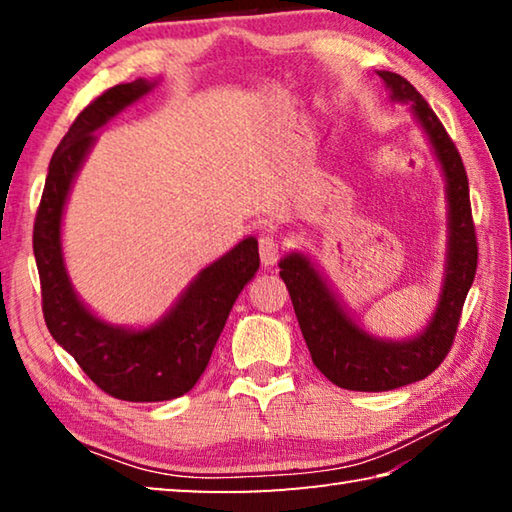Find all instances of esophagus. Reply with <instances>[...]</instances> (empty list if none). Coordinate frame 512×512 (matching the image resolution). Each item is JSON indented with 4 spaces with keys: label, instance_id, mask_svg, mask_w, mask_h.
<instances>
[{
    "label": "esophagus",
    "instance_id": "1",
    "mask_svg": "<svg viewBox=\"0 0 512 512\" xmlns=\"http://www.w3.org/2000/svg\"><path fill=\"white\" fill-rule=\"evenodd\" d=\"M277 255H280V246L271 235L259 237V257H262L264 266H273L277 262Z\"/></svg>",
    "mask_w": 512,
    "mask_h": 512
}]
</instances>
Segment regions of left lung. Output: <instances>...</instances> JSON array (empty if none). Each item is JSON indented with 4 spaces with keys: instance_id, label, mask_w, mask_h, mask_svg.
I'll list each match as a JSON object with an SVG mask.
<instances>
[{
    "instance_id": "1",
    "label": "left lung",
    "mask_w": 512,
    "mask_h": 512,
    "mask_svg": "<svg viewBox=\"0 0 512 512\" xmlns=\"http://www.w3.org/2000/svg\"><path fill=\"white\" fill-rule=\"evenodd\" d=\"M377 74L391 92V101L411 103L413 117L427 135L445 178L447 259L436 311L411 339H379L352 318L348 307L329 287L327 277L320 273L309 255L291 250L280 259V277L289 289L314 366L332 384L366 393L393 391L413 384L440 366L454 343L458 318L474 282L476 259H479L470 185L454 142L449 140L429 103L409 81L384 69H379Z\"/></svg>"
}]
</instances>
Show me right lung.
<instances>
[{"mask_svg": "<svg viewBox=\"0 0 512 512\" xmlns=\"http://www.w3.org/2000/svg\"><path fill=\"white\" fill-rule=\"evenodd\" d=\"M155 85L158 81L146 79L115 85L76 117L49 162L33 225L42 314L51 336L103 393L126 402H164L192 391L210 363L232 305L259 268L257 239H241L198 271L167 314L146 327L112 325L74 291L63 255V214L74 178L97 142L94 133Z\"/></svg>", "mask_w": 512, "mask_h": 512, "instance_id": "add662e5", "label": "right lung"}]
</instances>
